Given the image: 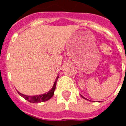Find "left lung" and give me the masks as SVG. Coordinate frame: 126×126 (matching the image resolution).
Listing matches in <instances>:
<instances>
[{
  "label": "left lung",
  "instance_id": "8db88e82",
  "mask_svg": "<svg viewBox=\"0 0 126 126\" xmlns=\"http://www.w3.org/2000/svg\"><path fill=\"white\" fill-rule=\"evenodd\" d=\"M82 98H84V99H86V98H85L84 97H83V96H82Z\"/></svg>",
  "mask_w": 126,
  "mask_h": 126
}]
</instances>
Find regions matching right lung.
<instances>
[{
	"mask_svg": "<svg viewBox=\"0 0 126 126\" xmlns=\"http://www.w3.org/2000/svg\"><path fill=\"white\" fill-rule=\"evenodd\" d=\"M58 78V76L56 78V80L54 86H53L52 88L47 93L44 94H42V95H34V96H29V95H26L22 94L21 93H20L18 92V93L19 94V95H20L24 98L25 100H26L28 102L32 103H38V102H46L47 100H50L54 95V90L56 89V82H57Z\"/></svg>",
	"mask_w": 126,
	"mask_h": 126,
	"instance_id": "add662e5",
	"label": "right lung"
}]
</instances>
